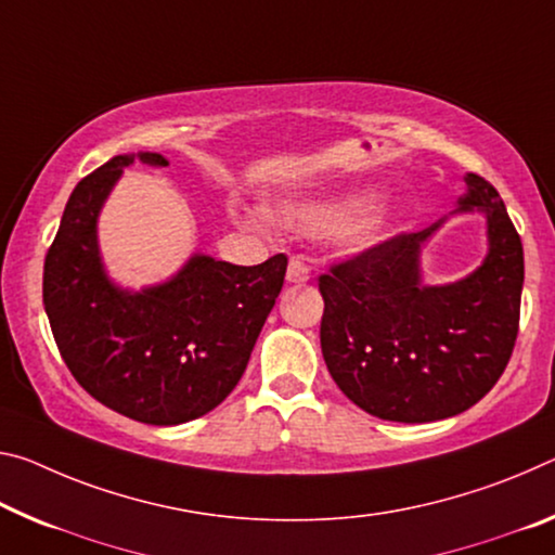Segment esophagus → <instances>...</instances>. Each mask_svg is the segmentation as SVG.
Wrapping results in <instances>:
<instances>
[{
    "label": "esophagus",
    "instance_id": "34e87169",
    "mask_svg": "<svg viewBox=\"0 0 555 555\" xmlns=\"http://www.w3.org/2000/svg\"><path fill=\"white\" fill-rule=\"evenodd\" d=\"M309 276H311L309 263L301 261V259H292V261H288L286 279L292 281V284H304V281H309Z\"/></svg>",
    "mask_w": 555,
    "mask_h": 555
}]
</instances>
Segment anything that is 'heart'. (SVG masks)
Returning <instances> with one entry per match:
<instances>
[{
  "mask_svg": "<svg viewBox=\"0 0 555 555\" xmlns=\"http://www.w3.org/2000/svg\"><path fill=\"white\" fill-rule=\"evenodd\" d=\"M371 205V195L350 192V195H325L286 202L271 215L279 224L298 232H321L333 227V242L343 251H363L380 240L388 217L377 209H365Z\"/></svg>",
  "mask_w": 555,
  "mask_h": 555,
  "instance_id": "b5f03b06",
  "label": "heart"
}]
</instances>
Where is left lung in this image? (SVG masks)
<instances>
[{
  "label": "left lung",
  "instance_id": "left-lung-1",
  "mask_svg": "<svg viewBox=\"0 0 555 555\" xmlns=\"http://www.w3.org/2000/svg\"><path fill=\"white\" fill-rule=\"evenodd\" d=\"M460 212L487 215L489 254L467 279L420 281V249L444 219L333 263L319 276L321 350L360 410L435 422L477 404L508 365L518 336L524 246L494 184L469 172Z\"/></svg>",
  "mask_w": 555,
  "mask_h": 555
}]
</instances>
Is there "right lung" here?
Masks as SVG:
<instances>
[{
	"mask_svg": "<svg viewBox=\"0 0 555 555\" xmlns=\"http://www.w3.org/2000/svg\"><path fill=\"white\" fill-rule=\"evenodd\" d=\"M116 155L76 184L43 261V309L76 383L105 408L145 425H182L215 410L249 363L284 286V254L236 267L195 254L178 276L122 292L105 276L95 222L133 160Z\"/></svg>",
	"mask_w": 555,
	"mask_h": 555,
	"instance_id": "obj_1",
	"label": "right lung"
}]
</instances>
